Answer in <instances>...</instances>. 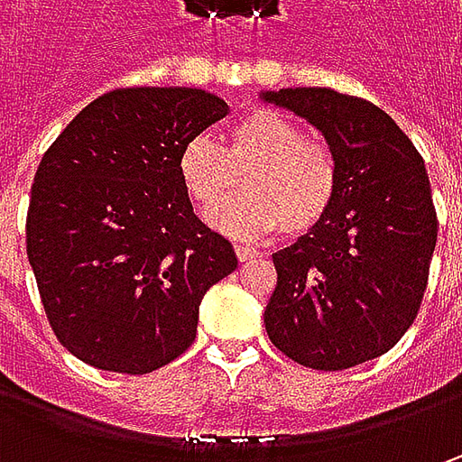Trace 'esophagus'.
I'll use <instances>...</instances> for the list:
<instances>
[{"label": "esophagus", "instance_id": "34e87169", "mask_svg": "<svg viewBox=\"0 0 462 462\" xmlns=\"http://www.w3.org/2000/svg\"><path fill=\"white\" fill-rule=\"evenodd\" d=\"M234 252H236L239 262H252V259L259 257L257 249L254 246H246V244H234Z\"/></svg>", "mask_w": 462, "mask_h": 462}]
</instances>
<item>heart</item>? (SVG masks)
<instances>
[{"mask_svg": "<svg viewBox=\"0 0 462 462\" xmlns=\"http://www.w3.org/2000/svg\"><path fill=\"white\" fill-rule=\"evenodd\" d=\"M180 182L203 210H212L231 191L245 195L210 213L216 228L254 239L282 231L310 234L339 195V159L321 138L277 110L259 107L241 116L223 135V149L203 135L180 152Z\"/></svg>", "mask_w": 462, "mask_h": 462, "instance_id": "heart-1", "label": "heart"}]
</instances>
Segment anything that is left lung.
I'll list each match as a JSON object with an SVG mask.
<instances>
[{"mask_svg":"<svg viewBox=\"0 0 462 462\" xmlns=\"http://www.w3.org/2000/svg\"><path fill=\"white\" fill-rule=\"evenodd\" d=\"M316 125L339 159V195L310 234L273 254V345L313 370L385 355L417 319L437 244L421 153L373 102L327 87L264 92Z\"/></svg>","mask_w":462,"mask_h":462,"instance_id":"obj_1","label":"left lung"}]
</instances>
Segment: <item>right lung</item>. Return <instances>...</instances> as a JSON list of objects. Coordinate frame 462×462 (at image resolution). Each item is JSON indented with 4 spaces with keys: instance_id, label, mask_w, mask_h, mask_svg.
<instances>
[{
    "instance_id": "obj_1",
    "label": "right lung",
    "mask_w": 462,
    "mask_h": 462,
    "mask_svg": "<svg viewBox=\"0 0 462 462\" xmlns=\"http://www.w3.org/2000/svg\"><path fill=\"white\" fill-rule=\"evenodd\" d=\"M228 105L205 89L125 87L89 102L43 153L25 244L48 324L81 363L143 375L198 334L236 254L195 213L180 152Z\"/></svg>"
}]
</instances>
